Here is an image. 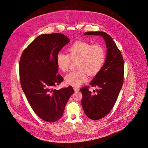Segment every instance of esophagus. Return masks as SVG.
Listing matches in <instances>:
<instances>
[{
	"label": "esophagus",
	"mask_w": 148,
	"mask_h": 148,
	"mask_svg": "<svg viewBox=\"0 0 148 148\" xmlns=\"http://www.w3.org/2000/svg\"><path fill=\"white\" fill-rule=\"evenodd\" d=\"M73 89L74 90L75 92H78V91L79 90V89H78V88H75V87H74Z\"/></svg>",
	"instance_id": "esophagus-1"
}]
</instances>
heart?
Returning <instances> with one entry per match:
<instances>
[{"label": "heart", "instance_id": "heart-1", "mask_svg": "<svg viewBox=\"0 0 148 148\" xmlns=\"http://www.w3.org/2000/svg\"><path fill=\"white\" fill-rule=\"evenodd\" d=\"M68 54L59 53L56 58L57 66L63 72L68 71L71 60L76 61L77 71L70 73L65 77L67 84L78 87L87 81L89 76L97 75L102 69L106 58L104 47L100 44L77 40L68 49Z\"/></svg>", "mask_w": 148, "mask_h": 148}]
</instances>
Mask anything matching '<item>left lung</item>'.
<instances>
[{
    "mask_svg": "<svg viewBox=\"0 0 148 148\" xmlns=\"http://www.w3.org/2000/svg\"><path fill=\"white\" fill-rule=\"evenodd\" d=\"M85 35L102 36L108 48L103 66L90 84L91 86L98 88L96 93L89 90L90 86L81 89V104L85 113L90 119L98 120L107 116L116 103L123 82L124 62L120 50L108 34L91 31L86 32Z\"/></svg>",
    "mask_w": 148,
    "mask_h": 148,
    "instance_id": "8db88e82",
    "label": "left lung"
}]
</instances>
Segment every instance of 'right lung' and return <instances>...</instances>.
<instances>
[{
	"instance_id": "obj_1",
	"label": "right lung",
	"mask_w": 148,
	"mask_h": 148,
	"mask_svg": "<svg viewBox=\"0 0 148 148\" xmlns=\"http://www.w3.org/2000/svg\"><path fill=\"white\" fill-rule=\"evenodd\" d=\"M69 39L60 33L38 36L24 50L19 61L22 88L35 114L53 122L62 117L65 106L74 92L72 86L54 89L63 81L57 74V54Z\"/></svg>"
}]
</instances>
